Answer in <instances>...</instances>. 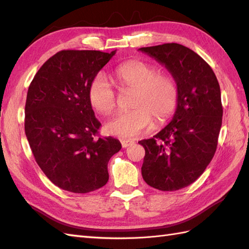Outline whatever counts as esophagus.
<instances>
[{
    "instance_id": "1",
    "label": "esophagus",
    "mask_w": 249,
    "mask_h": 249,
    "mask_svg": "<svg viewBox=\"0 0 249 249\" xmlns=\"http://www.w3.org/2000/svg\"><path fill=\"white\" fill-rule=\"evenodd\" d=\"M121 143H122V146H123L124 149H125V147H128L130 145H133L135 142L134 141H130V140H122Z\"/></svg>"
}]
</instances>
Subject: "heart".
<instances>
[{
	"label": "heart",
	"instance_id": "1",
	"mask_svg": "<svg viewBox=\"0 0 249 249\" xmlns=\"http://www.w3.org/2000/svg\"><path fill=\"white\" fill-rule=\"evenodd\" d=\"M114 76L122 91H134L128 112L116 113L105 124V131L122 139H134L156 124L165 123L176 111L178 87L173 79L160 73L150 63L130 61L115 68ZM88 98L92 108L108 114L115 107L116 94L104 73L99 72L89 84Z\"/></svg>",
	"mask_w": 249,
	"mask_h": 249
}]
</instances>
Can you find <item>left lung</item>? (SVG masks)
<instances>
[{
	"instance_id": "left-lung-1",
	"label": "left lung",
	"mask_w": 249,
	"mask_h": 249,
	"mask_svg": "<svg viewBox=\"0 0 249 249\" xmlns=\"http://www.w3.org/2000/svg\"><path fill=\"white\" fill-rule=\"evenodd\" d=\"M139 50L165 66L178 87L170 123L153 138L139 141L145 150L141 168L145 183L173 192L194 183L215 154L223 120L219 83L208 63L183 45Z\"/></svg>"
}]
</instances>
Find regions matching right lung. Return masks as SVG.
<instances>
[{
    "label": "right lung",
    "mask_w": 249,
    "mask_h": 249,
    "mask_svg": "<svg viewBox=\"0 0 249 249\" xmlns=\"http://www.w3.org/2000/svg\"><path fill=\"white\" fill-rule=\"evenodd\" d=\"M116 50H62L32 80L24 130L37 165L55 186L87 194L107 184L108 162L121 150L112 137L95 138L100 122L88 98L94 76Z\"/></svg>",
    "instance_id": "obj_1"
}]
</instances>
